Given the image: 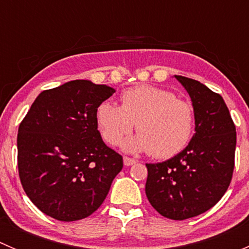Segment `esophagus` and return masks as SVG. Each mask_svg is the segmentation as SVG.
<instances>
[{
  "mask_svg": "<svg viewBox=\"0 0 249 249\" xmlns=\"http://www.w3.org/2000/svg\"><path fill=\"white\" fill-rule=\"evenodd\" d=\"M135 162H136V160H135V159L124 157V165H125V166H131V165H134Z\"/></svg>",
  "mask_w": 249,
  "mask_h": 249,
  "instance_id": "34e87169",
  "label": "esophagus"
}]
</instances>
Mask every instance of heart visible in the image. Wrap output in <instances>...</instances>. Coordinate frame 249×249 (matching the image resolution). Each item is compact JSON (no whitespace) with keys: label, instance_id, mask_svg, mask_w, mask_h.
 Masks as SVG:
<instances>
[{"label":"heart","instance_id":"b5f03b06","mask_svg":"<svg viewBox=\"0 0 249 249\" xmlns=\"http://www.w3.org/2000/svg\"><path fill=\"white\" fill-rule=\"evenodd\" d=\"M96 123L102 139L117 145L134 129L139 135L124 143L127 152H147L166 159L182 152L192 140L194 112L184 100L169 90L139 85L125 90L120 107L105 101L96 109Z\"/></svg>","mask_w":249,"mask_h":249}]
</instances>
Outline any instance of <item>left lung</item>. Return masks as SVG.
I'll list each match as a JSON object with an SVG mask.
<instances>
[{
	"label": "left lung",
	"instance_id": "left-lung-1",
	"mask_svg": "<svg viewBox=\"0 0 249 249\" xmlns=\"http://www.w3.org/2000/svg\"><path fill=\"white\" fill-rule=\"evenodd\" d=\"M175 78L192 100L195 134L171 159L145 164V195L161 215L184 220L212 208L229 188L235 166L236 127L219 94L195 79Z\"/></svg>",
	"mask_w": 249,
	"mask_h": 249
}]
</instances>
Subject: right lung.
I'll list each match as a JSON object with an SVG mask.
<instances>
[{
    "label": "right lung",
    "mask_w": 249,
    "mask_h": 249,
    "mask_svg": "<svg viewBox=\"0 0 249 249\" xmlns=\"http://www.w3.org/2000/svg\"><path fill=\"white\" fill-rule=\"evenodd\" d=\"M114 92L108 85L71 80L42 91L20 123L19 177L44 214L74 222L106 199L123 157L102 141L96 109Z\"/></svg>",
    "instance_id": "add662e5"
}]
</instances>
